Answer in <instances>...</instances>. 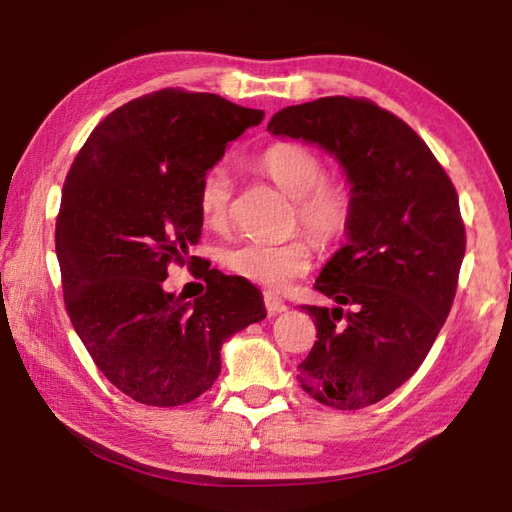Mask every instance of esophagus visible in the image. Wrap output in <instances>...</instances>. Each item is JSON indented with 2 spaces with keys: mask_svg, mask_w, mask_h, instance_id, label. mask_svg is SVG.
Returning a JSON list of instances; mask_svg holds the SVG:
<instances>
[{
  "mask_svg": "<svg viewBox=\"0 0 512 512\" xmlns=\"http://www.w3.org/2000/svg\"><path fill=\"white\" fill-rule=\"evenodd\" d=\"M264 305H266V311H268V314H271V316H273V314H280V311L287 309V305H284V300L273 296V293H264Z\"/></svg>",
  "mask_w": 512,
  "mask_h": 512,
  "instance_id": "esophagus-1",
  "label": "esophagus"
}]
</instances>
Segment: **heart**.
<instances>
[{
  "label": "heart",
  "instance_id": "1",
  "mask_svg": "<svg viewBox=\"0 0 512 512\" xmlns=\"http://www.w3.org/2000/svg\"><path fill=\"white\" fill-rule=\"evenodd\" d=\"M262 169L284 194L293 198V221L320 244H334L348 232L354 216L352 189L345 180L325 176V162L302 144H273L259 158ZM232 210V176L225 164L203 173L198 183V214L212 230H223ZM314 244L307 235H293L280 244L239 241L225 246L219 262L230 273L268 289H282L293 277L309 271Z\"/></svg>",
  "mask_w": 512,
  "mask_h": 512
}]
</instances>
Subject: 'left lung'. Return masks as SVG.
Wrapping results in <instances>:
<instances>
[{
  "label": "left lung",
  "mask_w": 512,
  "mask_h": 512,
  "mask_svg": "<svg viewBox=\"0 0 512 512\" xmlns=\"http://www.w3.org/2000/svg\"><path fill=\"white\" fill-rule=\"evenodd\" d=\"M268 131L323 146L348 173V244L314 284L339 307L305 305L318 341L298 381L320 404L363 409L420 368L449 316L465 255L458 194L422 137L368 99L289 106Z\"/></svg>",
  "instance_id": "1"
}]
</instances>
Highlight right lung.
I'll return each instance as SVG.
<instances>
[{
	"instance_id": "add662e5",
	"label": "right lung",
	"mask_w": 512,
	"mask_h": 512,
	"mask_svg": "<svg viewBox=\"0 0 512 512\" xmlns=\"http://www.w3.org/2000/svg\"><path fill=\"white\" fill-rule=\"evenodd\" d=\"M264 110L180 88L144 94L90 133L63 187L56 255L65 309L112 386L146 406L196 400L221 345L266 318L248 280L201 268L194 302L162 287L201 239L198 183ZM192 257V264H194Z\"/></svg>"
}]
</instances>
